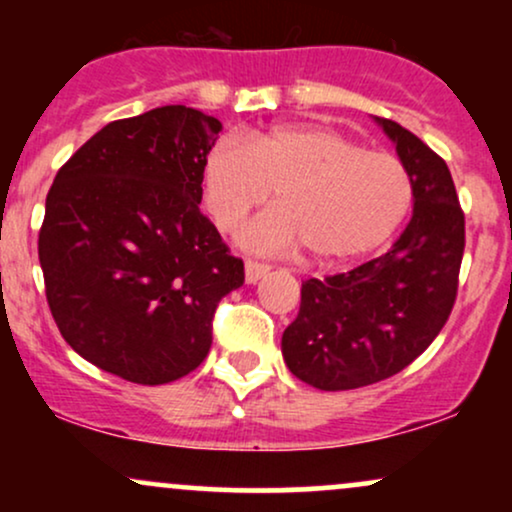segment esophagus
Instances as JSON below:
<instances>
[{"instance_id":"obj_1","label":"esophagus","mask_w":512,"mask_h":512,"mask_svg":"<svg viewBox=\"0 0 512 512\" xmlns=\"http://www.w3.org/2000/svg\"><path fill=\"white\" fill-rule=\"evenodd\" d=\"M267 272H269V264L255 262V260L245 262V281H248V284H257V281H260Z\"/></svg>"}]
</instances>
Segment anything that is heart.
Returning a JSON list of instances; mask_svg holds the SVG:
<instances>
[{"label": "heart", "instance_id": "1", "mask_svg": "<svg viewBox=\"0 0 512 512\" xmlns=\"http://www.w3.org/2000/svg\"><path fill=\"white\" fill-rule=\"evenodd\" d=\"M204 204L221 231L250 211L279 209L250 223L240 240L252 250L305 245L315 260L342 262L380 248L404 221L414 182L390 151L361 149L354 139L317 125H281L252 142L223 137L202 173Z\"/></svg>", "mask_w": 512, "mask_h": 512}]
</instances>
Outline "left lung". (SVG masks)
<instances>
[{"instance_id": "1", "label": "left lung", "mask_w": 512, "mask_h": 512, "mask_svg": "<svg viewBox=\"0 0 512 512\" xmlns=\"http://www.w3.org/2000/svg\"><path fill=\"white\" fill-rule=\"evenodd\" d=\"M378 122L411 173L414 214L385 255L303 281L281 351L291 373L317 390H356L407 368L443 330L460 286L464 211L450 170L409 129Z\"/></svg>"}]
</instances>
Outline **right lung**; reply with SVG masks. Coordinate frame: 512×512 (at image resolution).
Returning a JSON list of instances; mask_svg holds the SVG:
<instances>
[{
	"instance_id": "right-lung-1",
	"label": "right lung",
	"mask_w": 512,
	"mask_h": 512,
	"mask_svg": "<svg viewBox=\"0 0 512 512\" xmlns=\"http://www.w3.org/2000/svg\"><path fill=\"white\" fill-rule=\"evenodd\" d=\"M221 122L163 105L93 134L57 170L38 233L64 342L105 373L173 383L211 349L221 298L245 269L199 211Z\"/></svg>"
}]
</instances>
